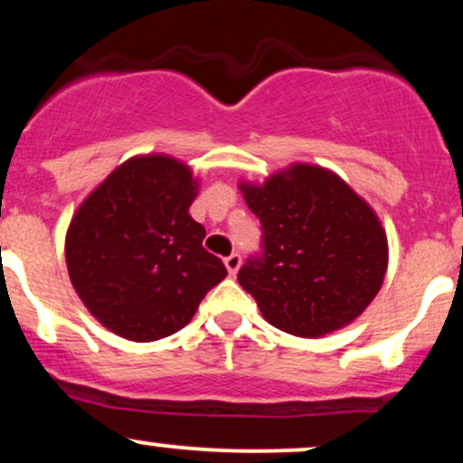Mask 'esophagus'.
Instances as JSON below:
<instances>
[{
	"instance_id": "obj_1",
	"label": "esophagus",
	"mask_w": 463,
	"mask_h": 463,
	"mask_svg": "<svg viewBox=\"0 0 463 463\" xmlns=\"http://www.w3.org/2000/svg\"><path fill=\"white\" fill-rule=\"evenodd\" d=\"M224 265H226L228 274L235 276V274H237V269H239V265H241V257H239L237 252H232L231 257H226V259H224Z\"/></svg>"
}]
</instances>
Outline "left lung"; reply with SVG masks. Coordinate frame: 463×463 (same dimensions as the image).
Here are the masks:
<instances>
[{"label":"left lung","mask_w":463,"mask_h":463,"mask_svg":"<svg viewBox=\"0 0 463 463\" xmlns=\"http://www.w3.org/2000/svg\"><path fill=\"white\" fill-rule=\"evenodd\" d=\"M241 191L263 235L261 252L246 259L237 280L265 320L296 337H322L361 316L387 269L374 211L316 165H291Z\"/></svg>","instance_id":"obj_1"}]
</instances>
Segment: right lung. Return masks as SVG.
I'll use <instances>...</instances> for the list:
<instances>
[{
    "label": "right lung",
    "instance_id": "obj_1",
    "mask_svg": "<svg viewBox=\"0 0 463 463\" xmlns=\"http://www.w3.org/2000/svg\"><path fill=\"white\" fill-rule=\"evenodd\" d=\"M195 189L176 158L135 156L73 215L69 279L87 309L121 337L154 342L180 331L228 274L202 246L204 226L189 215Z\"/></svg>",
    "mask_w": 463,
    "mask_h": 463
}]
</instances>
